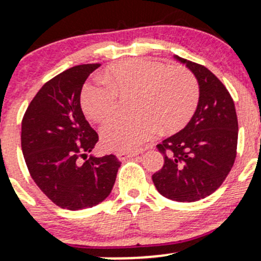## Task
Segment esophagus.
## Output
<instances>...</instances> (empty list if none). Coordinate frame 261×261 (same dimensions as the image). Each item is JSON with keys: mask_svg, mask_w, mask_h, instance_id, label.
Listing matches in <instances>:
<instances>
[{"mask_svg": "<svg viewBox=\"0 0 261 261\" xmlns=\"http://www.w3.org/2000/svg\"><path fill=\"white\" fill-rule=\"evenodd\" d=\"M137 154H139L137 152H127V151L116 152V157H118L119 160H126V158L135 157V155H137Z\"/></svg>", "mask_w": 261, "mask_h": 261, "instance_id": "1", "label": "esophagus"}]
</instances>
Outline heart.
<instances>
[{
    "mask_svg": "<svg viewBox=\"0 0 261 261\" xmlns=\"http://www.w3.org/2000/svg\"><path fill=\"white\" fill-rule=\"evenodd\" d=\"M135 93V114L116 116L103 125L101 142L114 151H135L153 139L160 127H181L200 98L196 77L185 67H169L148 59H135L108 68L101 79L87 83L81 95L85 113L104 121L116 113L119 94Z\"/></svg>",
    "mask_w": 261,
    "mask_h": 261,
    "instance_id": "obj_1",
    "label": "heart"
}]
</instances>
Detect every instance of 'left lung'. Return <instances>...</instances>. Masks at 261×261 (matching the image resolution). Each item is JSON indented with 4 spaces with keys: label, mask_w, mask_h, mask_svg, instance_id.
I'll list each match as a JSON object with an SVG mask.
<instances>
[{
    "label": "left lung",
    "mask_w": 261,
    "mask_h": 261,
    "mask_svg": "<svg viewBox=\"0 0 261 261\" xmlns=\"http://www.w3.org/2000/svg\"><path fill=\"white\" fill-rule=\"evenodd\" d=\"M174 58L195 74L200 98L187 126L157 145L164 164L152 175V180L167 199L193 202L216 191L232 169L238 120L229 92L208 68Z\"/></svg>",
    "instance_id": "8db88e82"
}]
</instances>
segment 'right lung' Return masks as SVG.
Listing matches in <instances>:
<instances>
[{
	"mask_svg": "<svg viewBox=\"0 0 261 261\" xmlns=\"http://www.w3.org/2000/svg\"><path fill=\"white\" fill-rule=\"evenodd\" d=\"M99 66H73L47 81L22 120V151L33 180L55 205L72 211L108 197L121 164L114 154L87 158L99 137L83 115L81 91Z\"/></svg>",
	"mask_w": 261,
	"mask_h": 261,
	"instance_id": "add662e5",
	"label": "right lung"
}]
</instances>
